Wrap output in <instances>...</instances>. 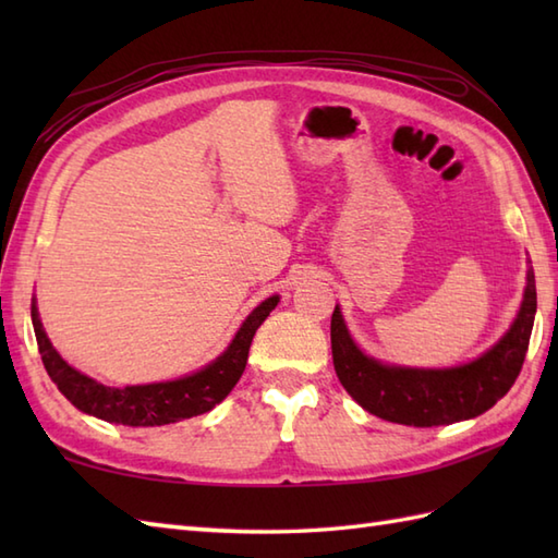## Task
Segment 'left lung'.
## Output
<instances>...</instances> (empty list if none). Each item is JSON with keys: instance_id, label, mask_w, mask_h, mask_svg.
Instances as JSON below:
<instances>
[{"instance_id": "left-lung-1", "label": "left lung", "mask_w": 558, "mask_h": 558, "mask_svg": "<svg viewBox=\"0 0 558 558\" xmlns=\"http://www.w3.org/2000/svg\"><path fill=\"white\" fill-rule=\"evenodd\" d=\"M537 312L535 272L511 330L480 360L456 369H402L386 366L354 345L336 306L330 318V348L340 384L364 410L396 424L441 426L477 417L499 402L523 369Z\"/></svg>"}]
</instances>
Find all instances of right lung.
<instances>
[{"instance_id": "right-lung-1", "label": "right lung", "mask_w": 558, "mask_h": 558, "mask_svg": "<svg viewBox=\"0 0 558 558\" xmlns=\"http://www.w3.org/2000/svg\"><path fill=\"white\" fill-rule=\"evenodd\" d=\"M276 304L278 298H268L266 302H260L246 316L242 328L236 330L230 348L216 362L208 364L206 369L177 378V381L126 388L98 384L96 378L76 372L74 366H69L59 357L52 342L45 336L35 302L31 306V318L45 369L71 405H76L81 412H88L93 417L105 422H117L126 426H160L204 414L230 393L244 372L256 328L266 322V316L276 310Z\"/></svg>"}]
</instances>
